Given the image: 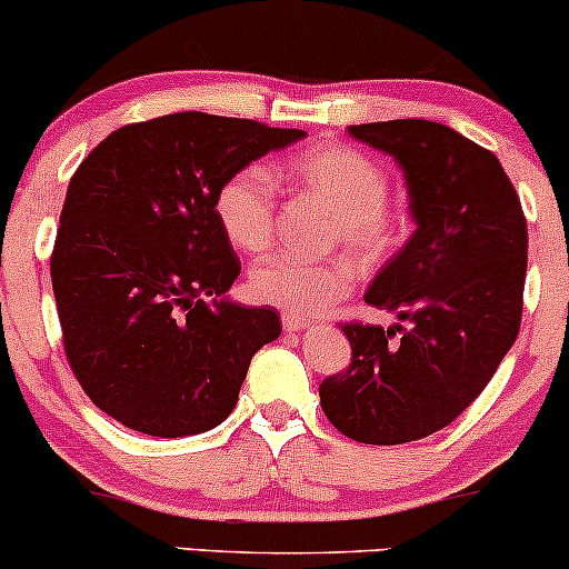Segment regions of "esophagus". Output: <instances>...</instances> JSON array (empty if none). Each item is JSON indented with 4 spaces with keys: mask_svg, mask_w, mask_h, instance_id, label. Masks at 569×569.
<instances>
[{
    "mask_svg": "<svg viewBox=\"0 0 569 569\" xmlns=\"http://www.w3.org/2000/svg\"><path fill=\"white\" fill-rule=\"evenodd\" d=\"M280 323H283L286 331H302V329H307V326H312L310 318L291 316V312H283V316H280Z\"/></svg>",
    "mask_w": 569,
    "mask_h": 569,
    "instance_id": "34e87169",
    "label": "esophagus"
}]
</instances>
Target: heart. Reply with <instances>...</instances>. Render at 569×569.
Returning <instances> with one entry per match:
<instances>
[{
  "instance_id": "1",
  "label": "heart",
  "mask_w": 569,
  "mask_h": 569,
  "mask_svg": "<svg viewBox=\"0 0 569 569\" xmlns=\"http://www.w3.org/2000/svg\"><path fill=\"white\" fill-rule=\"evenodd\" d=\"M286 176L297 189L312 194L337 217L342 243L363 257H377L396 246L401 221L388 208V173L377 160L345 143L307 149L286 162ZM217 217L232 246L264 251L276 232V181L259 166L240 168L217 194ZM352 286L348 262H307L276 253L251 270L248 291L257 302L286 312H323Z\"/></svg>"
}]
</instances>
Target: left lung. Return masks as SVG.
<instances>
[{
  "label": "left lung",
  "mask_w": 569,
  "mask_h": 569,
  "mask_svg": "<svg viewBox=\"0 0 569 569\" xmlns=\"http://www.w3.org/2000/svg\"><path fill=\"white\" fill-rule=\"evenodd\" d=\"M348 133L398 162L417 230L363 297L401 323H345L350 367L318 393L339 433L390 447L447 428L511 350L527 219L500 160L441 122H367Z\"/></svg>",
  "instance_id": "left-lung-1"
}]
</instances>
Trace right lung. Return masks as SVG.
Instances as JSON below:
<instances>
[{
    "label": "right lung",
    "instance_id": "right-lung-1",
    "mask_svg": "<svg viewBox=\"0 0 569 569\" xmlns=\"http://www.w3.org/2000/svg\"><path fill=\"white\" fill-rule=\"evenodd\" d=\"M302 136L176 112L117 128L71 176L50 257L58 321L77 382L117 422L179 439L230 417L280 318L224 297L240 259L217 194Z\"/></svg>",
    "mask_w": 569,
    "mask_h": 569
}]
</instances>
